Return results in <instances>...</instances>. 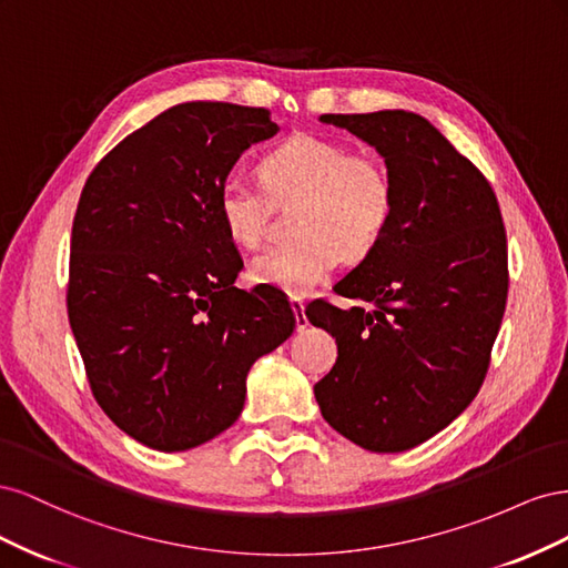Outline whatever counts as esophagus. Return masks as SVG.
<instances>
[{"label": "esophagus", "mask_w": 568, "mask_h": 568, "mask_svg": "<svg viewBox=\"0 0 568 568\" xmlns=\"http://www.w3.org/2000/svg\"><path fill=\"white\" fill-rule=\"evenodd\" d=\"M291 307H294V315H296V326L298 329H305L307 326V317H305V303L301 298H291Z\"/></svg>", "instance_id": "34e87169"}]
</instances>
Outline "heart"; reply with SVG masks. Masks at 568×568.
Returning a JSON list of instances; mask_svg holds the SVG:
<instances>
[{"label":"heart","mask_w":568,"mask_h":568,"mask_svg":"<svg viewBox=\"0 0 568 568\" xmlns=\"http://www.w3.org/2000/svg\"><path fill=\"white\" fill-rule=\"evenodd\" d=\"M255 186L242 175H227L217 189V217L239 246L261 244L272 203H296V242L253 257L251 277L307 296L329 277L343 251L365 257L379 246L395 211V182L384 159L351 151L329 136L294 134L261 161Z\"/></svg>","instance_id":"heart-1"}]
</instances>
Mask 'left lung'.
Returning <instances> with one entry per match:
<instances>
[{
    "label": "left lung",
    "instance_id": "8db88e82",
    "mask_svg": "<svg viewBox=\"0 0 568 568\" xmlns=\"http://www.w3.org/2000/svg\"><path fill=\"white\" fill-rule=\"evenodd\" d=\"M382 153L395 211L379 246L334 291L369 307L313 301L307 320L336 336L338 359L315 384L322 417L372 453L436 436L476 398L507 291V234L484 173L409 111L326 113Z\"/></svg>",
    "mask_w": 568,
    "mask_h": 568
}]
</instances>
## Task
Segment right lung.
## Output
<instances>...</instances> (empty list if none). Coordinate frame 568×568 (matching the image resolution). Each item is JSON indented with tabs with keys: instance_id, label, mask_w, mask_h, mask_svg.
<instances>
[{
	"instance_id": "add662e5",
	"label": "right lung",
	"mask_w": 568,
	"mask_h": 568,
	"mask_svg": "<svg viewBox=\"0 0 568 568\" xmlns=\"http://www.w3.org/2000/svg\"><path fill=\"white\" fill-rule=\"evenodd\" d=\"M274 132L267 109L189 101L128 134L82 186L68 320L94 400L153 450L230 428L251 365L296 329L280 288L234 286L244 263L215 205L236 159Z\"/></svg>"
}]
</instances>
